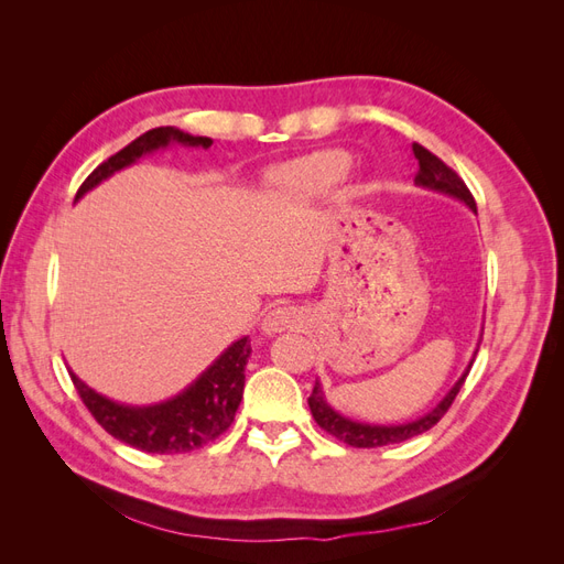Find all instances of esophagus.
<instances>
[{"label": "esophagus", "instance_id": "1", "mask_svg": "<svg viewBox=\"0 0 564 564\" xmlns=\"http://www.w3.org/2000/svg\"><path fill=\"white\" fill-rule=\"evenodd\" d=\"M301 324V313L296 308H289V305H278V308H270L263 315L261 329L263 334H280L284 329H294Z\"/></svg>", "mask_w": 564, "mask_h": 564}]
</instances>
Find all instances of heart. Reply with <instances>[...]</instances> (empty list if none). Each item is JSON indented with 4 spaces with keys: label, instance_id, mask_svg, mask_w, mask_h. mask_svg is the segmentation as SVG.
<instances>
[{
    "label": "heart",
    "instance_id": "heart-1",
    "mask_svg": "<svg viewBox=\"0 0 564 564\" xmlns=\"http://www.w3.org/2000/svg\"><path fill=\"white\" fill-rule=\"evenodd\" d=\"M350 172V158L340 150H322L292 164L282 174V185L289 193L313 197L332 193L346 181Z\"/></svg>",
    "mask_w": 564,
    "mask_h": 564
}]
</instances>
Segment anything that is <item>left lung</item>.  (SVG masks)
<instances>
[{"label":"left lung","instance_id":"8db88e82","mask_svg":"<svg viewBox=\"0 0 564 564\" xmlns=\"http://www.w3.org/2000/svg\"><path fill=\"white\" fill-rule=\"evenodd\" d=\"M412 150H414V158L419 162V172H416V178H414L416 185L429 187V191L445 193L449 197H456V199H460L464 204H468V207L477 214V207H475V199H473L470 191L466 187V183L458 178V174L454 172V169H449L437 155H433L431 150H425L419 143H414ZM475 355H473L470 365L466 367V371L460 373V379L454 383V388L447 392V395L442 398V402L433 409V412H429V414L412 421V423L377 425V423H362V421H352V419L340 416L336 409H332V404L324 400V392H322L319 381H315V388H313L311 398H308L313 419L317 421V425H319L322 431H327L329 435H334L340 442H346V445H350V447L373 449V447L398 445V442H404L409 437H416V435H421L425 431H431L433 425L447 414V409L452 406L454 398L458 395L460 386L466 383L468 371H470V367L475 362Z\"/></svg>","mask_w":564,"mask_h":564}]
</instances>
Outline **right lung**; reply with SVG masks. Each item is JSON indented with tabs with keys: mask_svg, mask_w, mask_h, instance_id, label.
<instances>
[{
	"mask_svg": "<svg viewBox=\"0 0 564 564\" xmlns=\"http://www.w3.org/2000/svg\"><path fill=\"white\" fill-rule=\"evenodd\" d=\"M169 143L209 148L214 141L207 135H191L176 127L150 129L119 150L117 155L98 164L87 181L79 185L75 199L89 193L91 187L119 172V169L133 164L148 152L166 148ZM249 355V336L235 340L226 352L218 355L214 365L199 373L197 381L178 392L176 398L150 406L112 402L87 383H82L73 371L70 379L91 416L119 442L148 454H185L209 445L230 429L237 406L242 402L245 367Z\"/></svg>",
	"mask_w": 564,
	"mask_h": 564,
	"instance_id": "obj_1",
	"label": "right lung"
}]
</instances>
